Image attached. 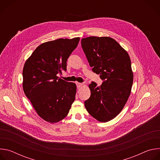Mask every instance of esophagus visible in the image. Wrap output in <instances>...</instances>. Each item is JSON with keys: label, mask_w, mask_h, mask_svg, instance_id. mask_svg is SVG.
Here are the masks:
<instances>
[{"label": "esophagus", "mask_w": 160, "mask_h": 160, "mask_svg": "<svg viewBox=\"0 0 160 160\" xmlns=\"http://www.w3.org/2000/svg\"><path fill=\"white\" fill-rule=\"evenodd\" d=\"M76 85H77V88H80V87H82V86L83 85V83H79V82H77V83H76Z\"/></svg>", "instance_id": "esophagus-1"}]
</instances>
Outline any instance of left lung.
Here are the masks:
<instances>
[{
	"label": "left lung",
	"instance_id": "obj_1",
	"mask_svg": "<svg viewBox=\"0 0 160 160\" xmlns=\"http://www.w3.org/2000/svg\"><path fill=\"white\" fill-rule=\"evenodd\" d=\"M81 44L92 70L103 81L99 87L94 82L88 85L91 92L85 108L98 121L108 122L121 112L130 94L133 75L130 57L110 37H89Z\"/></svg>",
	"mask_w": 160,
	"mask_h": 160
}]
</instances>
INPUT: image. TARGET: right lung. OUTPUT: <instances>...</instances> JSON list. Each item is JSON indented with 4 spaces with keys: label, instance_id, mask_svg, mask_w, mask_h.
I'll list each match as a JSON object with an SVG mask.
<instances>
[{
    "label": "right lung",
    "instance_id": "obj_1",
    "mask_svg": "<svg viewBox=\"0 0 160 160\" xmlns=\"http://www.w3.org/2000/svg\"><path fill=\"white\" fill-rule=\"evenodd\" d=\"M80 38H59L40 45L27 60L22 88L38 115L56 123L64 119L75 99V83L58 77L66 71V62Z\"/></svg>",
    "mask_w": 160,
    "mask_h": 160
}]
</instances>
